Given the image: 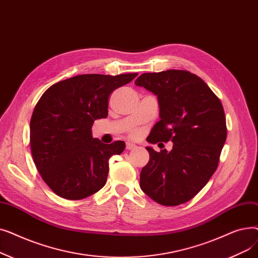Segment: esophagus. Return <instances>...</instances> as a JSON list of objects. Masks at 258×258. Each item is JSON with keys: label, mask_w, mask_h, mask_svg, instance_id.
I'll use <instances>...</instances> for the list:
<instances>
[{"label": "esophagus", "mask_w": 258, "mask_h": 258, "mask_svg": "<svg viewBox=\"0 0 258 258\" xmlns=\"http://www.w3.org/2000/svg\"><path fill=\"white\" fill-rule=\"evenodd\" d=\"M136 147H137L136 144H134L132 142H126V150H128V151L135 150V148H136Z\"/></svg>", "instance_id": "34e87169"}]
</instances>
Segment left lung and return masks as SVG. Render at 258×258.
<instances>
[{
	"label": "left lung",
	"instance_id": "1",
	"mask_svg": "<svg viewBox=\"0 0 258 258\" xmlns=\"http://www.w3.org/2000/svg\"><path fill=\"white\" fill-rule=\"evenodd\" d=\"M135 85L156 95L160 121L148 143H173L156 152L147 146L150 161L140 173L145 195L164 206L191 200L212 177L227 138L224 107L204 80L188 71L144 73Z\"/></svg>",
	"mask_w": 258,
	"mask_h": 258
}]
</instances>
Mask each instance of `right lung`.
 I'll list each match as a JSON object with an SVG mask.
<instances>
[{"label": "right lung", "mask_w": 258, "mask_h": 258, "mask_svg": "<svg viewBox=\"0 0 258 258\" xmlns=\"http://www.w3.org/2000/svg\"><path fill=\"white\" fill-rule=\"evenodd\" d=\"M137 75H78L42 95L30 120V145L35 166L53 192L81 200L105 185L108 160L123 152L125 143L104 144L93 138L92 126L107 117L111 93Z\"/></svg>", "instance_id": "obj_1"}]
</instances>
